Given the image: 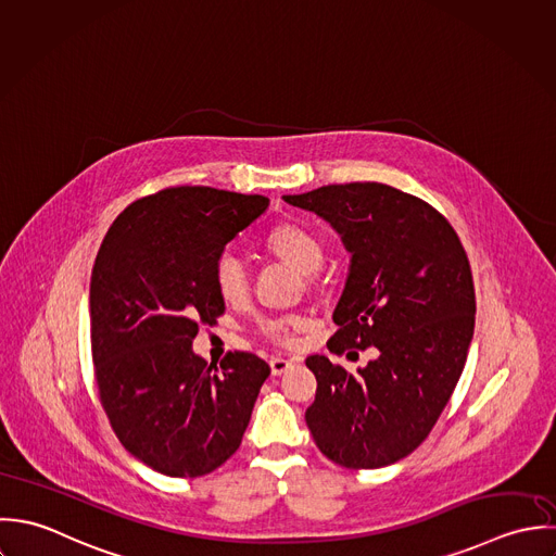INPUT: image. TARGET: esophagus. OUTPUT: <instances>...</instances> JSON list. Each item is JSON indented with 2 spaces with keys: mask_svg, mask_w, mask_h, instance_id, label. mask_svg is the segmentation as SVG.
<instances>
[{
  "mask_svg": "<svg viewBox=\"0 0 556 556\" xmlns=\"http://www.w3.org/2000/svg\"><path fill=\"white\" fill-rule=\"evenodd\" d=\"M294 365V358H286V356H273L270 358V371L273 376H281L283 371H288Z\"/></svg>",
  "mask_w": 556,
  "mask_h": 556,
  "instance_id": "esophagus-1",
  "label": "esophagus"
}]
</instances>
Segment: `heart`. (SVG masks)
<instances>
[{
	"label": "heart",
	"instance_id": "1",
	"mask_svg": "<svg viewBox=\"0 0 556 556\" xmlns=\"http://www.w3.org/2000/svg\"><path fill=\"white\" fill-rule=\"evenodd\" d=\"M264 249L277 260L292 266L296 273L309 277L325 264V247L320 238L299 223H279L264 236ZM215 290L223 303L236 305L244 301L249 281L247 270L238 257L223 253L215 264ZM305 323L301 318H283L264 323V333L277 341H292V333Z\"/></svg>",
	"mask_w": 556,
	"mask_h": 556
}]
</instances>
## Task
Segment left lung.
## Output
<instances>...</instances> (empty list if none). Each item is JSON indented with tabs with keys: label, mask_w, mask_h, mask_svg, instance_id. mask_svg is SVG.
I'll use <instances>...</instances> for the list:
<instances>
[{
	"label": "left lung",
	"mask_w": 556,
	"mask_h": 556,
	"mask_svg": "<svg viewBox=\"0 0 556 556\" xmlns=\"http://www.w3.org/2000/svg\"><path fill=\"white\" fill-rule=\"evenodd\" d=\"M283 202L331 223L350 253L329 350H378L356 374L307 356L318 380L307 428L339 466H389L426 441L462 376L475 331L466 251L437 208L389 185H329Z\"/></svg>",
	"instance_id": "left-lung-1"
}]
</instances>
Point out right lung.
Wrapping results in <instances>:
<instances>
[{"mask_svg":"<svg viewBox=\"0 0 556 556\" xmlns=\"http://www.w3.org/2000/svg\"><path fill=\"white\" fill-rule=\"evenodd\" d=\"M268 208L264 195L174 187L113 222L90 281V337L101 404L124 448L167 477H202L240 446L270 367L249 352L208 365L198 323L225 303L215 264Z\"/></svg>","mask_w":556,"mask_h":556,"instance_id":"obj_1","label":"right lung"}]
</instances>
